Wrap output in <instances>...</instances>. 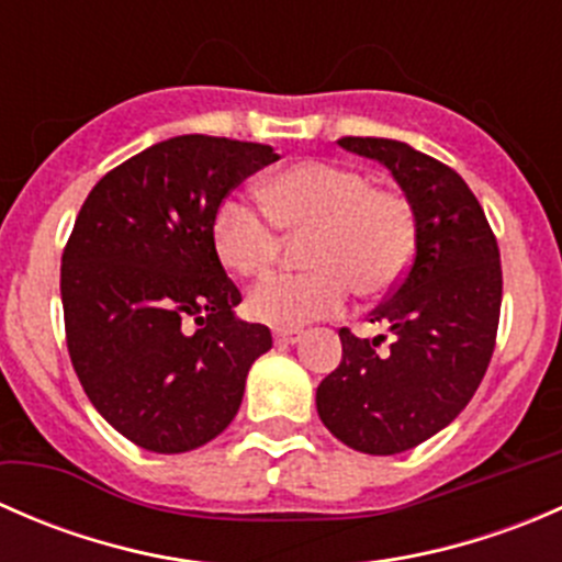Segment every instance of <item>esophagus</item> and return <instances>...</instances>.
Returning <instances> with one entry per match:
<instances>
[{"mask_svg":"<svg viewBox=\"0 0 562 562\" xmlns=\"http://www.w3.org/2000/svg\"><path fill=\"white\" fill-rule=\"evenodd\" d=\"M302 328H274V342L277 345H296L302 339Z\"/></svg>","mask_w":562,"mask_h":562,"instance_id":"1","label":"esophagus"}]
</instances>
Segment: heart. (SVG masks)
Returning <instances> with one entry per match:
<instances>
[{"mask_svg":"<svg viewBox=\"0 0 562 562\" xmlns=\"http://www.w3.org/2000/svg\"><path fill=\"white\" fill-rule=\"evenodd\" d=\"M269 217L228 198L212 220V245L225 269L263 277L274 266L282 234H310L299 274H277L252 288L247 313L277 328H296L345 307L350 285L364 296L402 280L416 247V217L400 192L372 187L359 168L302 160L260 184Z\"/></svg>","mask_w":562,"mask_h":562,"instance_id":"heart-1","label":"heart"}]
</instances>
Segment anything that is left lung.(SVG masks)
Wrapping results in <instances>:
<instances>
[{
    "label": "left lung",
    "mask_w": 562,
    "mask_h": 562,
    "mask_svg": "<svg viewBox=\"0 0 562 562\" xmlns=\"http://www.w3.org/2000/svg\"><path fill=\"white\" fill-rule=\"evenodd\" d=\"M386 166L416 217V249L400 285L370 313L394 334L339 328L342 361L317 386L328 432L364 454L413 449L464 411L490 367L501 321V249L479 198L454 168L391 138H339Z\"/></svg>",
    "instance_id": "8db88e82"
}]
</instances>
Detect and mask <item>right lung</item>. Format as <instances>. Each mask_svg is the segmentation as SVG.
<instances>
[{"instance_id":"right-lung-1","label":"right lung","mask_w":562,"mask_h":562,"mask_svg":"<svg viewBox=\"0 0 562 562\" xmlns=\"http://www.w3.org/2000/svg\"><path fill=\"white\" fill-rule=\"evenodd\" d=\"M274 160L263 144L176 135L108 171L78 212L61 252L67 350L89 402L140 449L181 454L217 438L271 348L269 328L234 315L241 293L212 220Z\"/></svg>"}]
</instances>
